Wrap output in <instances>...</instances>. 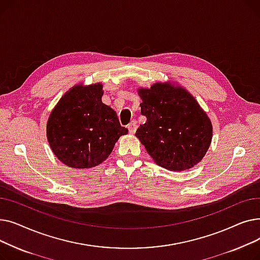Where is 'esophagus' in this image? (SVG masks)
I'll use <instances>...</instances> for the list:
<instances>
[{
	"label": "esophagus",
	"instance_id": "esophagus-1",
	"mask_svg": "<svg viewBox=\"0 0 260 260\" xmlns=\"http://www.w3.org/2000/svg\"><path fill=\"white\" fill-rule=\"evenodd\" d=\"M127 128H128V132H129L131 134H135L136 131H137V124H136L135 121H133V122H131L129 124L127 125Z\"/></svg>",
	"mask_w": 260,
	"mask_h": 260
}]
</instances>
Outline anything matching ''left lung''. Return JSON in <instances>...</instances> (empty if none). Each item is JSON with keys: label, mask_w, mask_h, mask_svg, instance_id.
<instances>
[{"label": "left lung", "mask_w": 260, "mask_h": 260, "mask_svg": "<svg viewBox=\"0 0 260 260\" xmlns=\"http://www.w3.org/2000/svg\"><path fill=\"white\" fill-rule=\"evenodd\" d=\"M141 114L146 122L136 137L158 166L170 171L192 169L206 156L213 125L207 113L184 87L157 82L138 88Z\"/></svg>", "instance_id": "1"}]
</instances>
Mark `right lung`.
Listing matches in <instances>:
<instances>
[{
	"instance_id": "1",
	"label": "right lung",
	"mask_w": 260,
	"mask_h": 260,
	"mask_svg": "<svg viewBox=\"0 0 260 260\" xmlns=\"http://www.w3.org/2000/svg\"><path fill=\"white\" fill-rule=\"evenodd\" d=\"M103 85L82 83L67 90L51 111L46 136L54 154L65 166L90 169L99 166L113 152L122 127L112 107L102 102Z\"/></svg>"
}]
</instances>
